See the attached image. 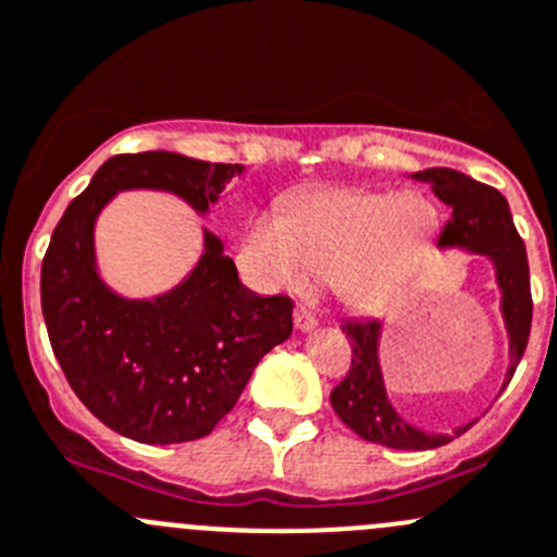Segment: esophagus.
Returning a JSON list of instances; mask_svg holds the SVG:
<instances>
[{"label": "esophagus", "instance_id": "34e87169", "mask_svg": "<svg viewBox=\"0 0 557 557\" xmlns=\"http://www.w3.org/2000/svg\"><path fill=\"white\" fill-rule=\"evenodd\" d=\"M293 320H295V327H298V331H314L317 327V317L311 314L309 309H295V314H293Z\"/></svg>", "mask_w": 557, "mask_h": 557}]
</instances>
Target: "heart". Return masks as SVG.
I'll return each mask as SVG.
<instances>
[{"instance_id": "1", "label": "heart", "mask_w": 557, "mask_h": 557, "mask_svg": "<svg viewBox=\"0 0 557 557\" xmlns=\"http://www.w3.org/2000/svg\"><path fill=\"white\" fill-rule=\"evenodd\" d=\"M434 221L421 194L314 190L293 199L287 213L253 215L237 262L248 282L268 293H300L325 275L338 304L374 314L412 282Z\"/></svg>"}]
</instances>
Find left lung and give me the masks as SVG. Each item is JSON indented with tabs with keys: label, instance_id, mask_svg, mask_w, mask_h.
Masks as SVG:
<instances>
[{
	"label": "left lung",
	"instance_id": "obj_1",
	"mask_svg": "<svg viewBox=\"0 0 557 557\" xmlns=\"http://www.w3.org/2000/svg\"><path fill=\"white\" fill-rule=\"evenodd\" d=\"M412 180L432 185L441 202L451 208V221L443 230L437 248H459L465 253L486 257L495 275V287L500 295V317L508 336V369L503 385L513 377L522 352L531 336V275H528L525 243L517 235L511 210L500 190L457 172V169H426L416 172ZM352 347V367L347 377L331 391V405L336 416L352 429L358 437L380 443L401 451H426V448L446 446L448 434L423 432L412 426L396 412L388 391H385L383 363H380V336L383 322L377 320H347L342 325ZM470 423L454 429V434L468 432Z\"/></svg>",
	"mask_w": 557,
	"mask_h": 557
}]
</instances>
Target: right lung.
<instances>
[{
  "label": "right lung",
  "instance_id": "add662e5",
  "mask_svg": "<svg viewBox=\"0 0 557 557\" xmlns=\"http://www.w3.org/2000/svg\"><path fill=\"white\" fill-rule=\"evenodd\" d=\"M243 172L240 163L166 150L114 156L51 235L40 270L51 347L84 407L123 437L169 446L213 432L257 363L289 338L293 300L251 293L210 230L183 282L152 298H128L98 268L100 213L116 194L158 190L205 219Z\"/></svg>",
  "mask_w": 557,
  "mask_h": 557
}]
</instances>
